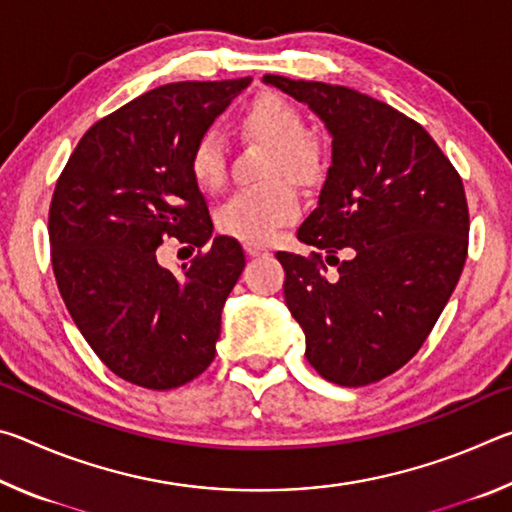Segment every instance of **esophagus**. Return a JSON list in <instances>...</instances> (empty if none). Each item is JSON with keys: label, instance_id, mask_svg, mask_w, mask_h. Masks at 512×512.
Listing matches in <instances>:
<instances>
[{"label": "esophagus", "instance_id": "esophagus-1", "mask_svg": "<svg viewBox=\"0 0 512 512\" xmlns=\"http://www.w3.org/2000/svg\"><path fill=\"white\" fill-rule=\"evenodd\" d=\"M244 250L248 257H268L271 255V248L264 244H244Z\"/></svg>", "mask_w": 512, "mask_h": 512}]
</instances>
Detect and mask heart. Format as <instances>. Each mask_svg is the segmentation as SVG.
I'll return each mask as SVG.
<instances>
[{
  "instance_id": "1",
  "label": "heart",
  "mask_w": 512,
  "mask_h": 512,
  "mask_svg": "<svg viewBox=\"0 0 512 512\" xmlns=\"http://www.w3.org/2000/svg\"><path fill=\"white\" fill-rule=\"evenodd\" d=\"M241 131L271 144L264 169L268 180L264 185L239 189L216 207L214 223L221 235L266 244L277 230L296 221L300 212L298 196L280 180L287 176L291 183L311 187L323 176V151L305 133V121L296 106L275 94H262L241 112ZM225 146L214 131L198 135L189 151V173L194 183L205 192H216L225 180Z\"/></svg>"
}]
</instances>
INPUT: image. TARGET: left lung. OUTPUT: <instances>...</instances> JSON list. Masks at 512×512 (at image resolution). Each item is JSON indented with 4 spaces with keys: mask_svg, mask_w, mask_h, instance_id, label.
I'll return each instance as SVG.
<instances>
[{
    "mask_svg": "<svg viewBox=\"0 0 512 512\" xmlns=\"http://www.w3.org/2000/svg\"><path fill=\"white\" fill-rule=\"evenodd\" d=\"M332 135V164L298 239L353 257L277 253L284 302L320 377L366 386L393 375L427 339L456 289L470 214L463 180L418 121L343 85L266 74Z\"/></svg>",
    "mask_w": 512,
    "mask_h": 512,
    "instance_id": "8db88e82",
    "label": "left lung"
}]
</instances>
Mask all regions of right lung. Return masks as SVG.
Here are the masks:
<instances>
[{
  "label": "right lung",
  "mask_w": 512,
  "mask_h": 512,
  "mask_svg": "<svg viewBox=\"0 0 512 512\" xmlns=\"http://www.w3.org/2000/svg\"><path fill=\"white\" fill-rule=\"evenodd\" d=\"M250 81L142 94L81 137L56 183L49 244L60 296L97 357L135 386L178 388L214 359L246 257L237 239L212 237L189 151ZM171 236L211 250L169 272L157 248Z\"/></svg>",
  "instance_id": "obj_1"
}]
</instances>
